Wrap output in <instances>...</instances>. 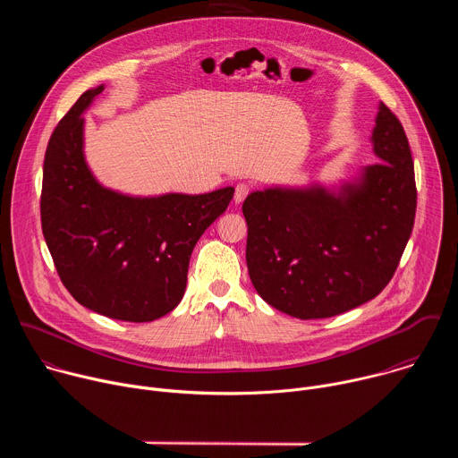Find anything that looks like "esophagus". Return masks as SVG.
<instances>
[{
    "label": "esophagus",
    "instance_id": "34e87169",
    "mask_svg": "<svg viewBox=\"0 0 458 458\" xmlns=\"http://www.w3.org/2000/svg\"><path fill=\"white\" fill-rule=\"evenodd\" d=\"M250 191H251V188H250L248 184H244V182L237 184V186H235V193H233V201H235V205L242 203V201L246 199V195H248Z\"/></svg>",
    "mask_w": 458,
    "mask_h": 458
}]
</instances>
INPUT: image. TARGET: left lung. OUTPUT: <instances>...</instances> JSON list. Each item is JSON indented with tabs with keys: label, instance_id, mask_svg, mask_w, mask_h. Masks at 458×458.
I'll return each mask as SVG.
<instances>
[{
	"label": "left lung",
	"instance_id": "obj_1",
	"mask_svg": "<svg viewBox=\"0 0 458 458\" xmlns=\"http://www.w3.org/2000/svg\"><path fill=\"white\" fill-rule=\"evenodd\" d=\"M371 143L378 163L337 193L267 188L244 199L248 274L279 311L334 317L371 301L394 277L413 230L417 186L406 132L384 103Z\"/></svg>",
	"mask_w": 458,
	"mask_h": 458
}]
</instances>
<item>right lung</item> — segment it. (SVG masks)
I'll use <instances>...</instances> for the list:
<instances>
[{"mask_svg": "<svg viewBox=\"0 0 458 458\" xmlns=\"http://www.w3.org/2000/svg\"><path fill=\"white\" fill-rule=\"evenodd\" d=\"M90 89L50 136L41 186V228L61 283L85 308L110 318L148 322L182 299L190 255L228 208L233 188L203 195L130 198L101 186L83 156Z\"/></svg>", "mask_w": 458, "mask_h": 458, "instance_id": "right-lung-1", "label": "right lung"}]
</instances>
